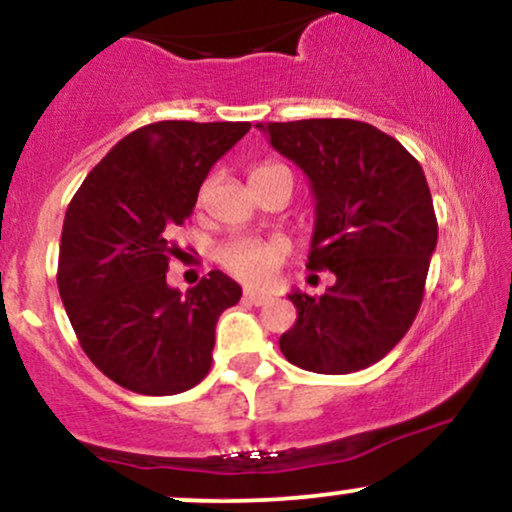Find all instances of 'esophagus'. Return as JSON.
Instances as JSON below:
<instances>
[{"mask_svg":"<svg viewBox=\"0 0 512 512\" xmlns=\"http://www.w3.org/2000/svg\"><path fill=\"white\" fill-rule=\"evenodd\" d=\"M267 293H260V291H250V289H245L243 291V301L245 303H252V305H264L267 303Z\"/></svg>","mask_w":512,"mask_h":512,"instance_id":"1","label":"esophagus"}]
</instances>
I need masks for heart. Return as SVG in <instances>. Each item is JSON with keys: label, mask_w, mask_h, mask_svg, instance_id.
I'll return each instance as SVG.
<instances>
[{"label": "heart", "mask_w": 512, "mask_h": 512, "mask_svg": "<svg viewBox=\"0 0 512 512\" xmlns=\"http://www.w3.org/2000/svg\"><path fill=\"white\" fill-rule=\"evenodd\" d=\"M274 163H264L252 170V175L260 173L264 168H272ZM289 245L281 238L260 240V238H231L216 250V262L245 284L260 286L267 284L276 274V269L284 262Z\"/></svg>", "instance_id": "heart-1"}]
</instances>
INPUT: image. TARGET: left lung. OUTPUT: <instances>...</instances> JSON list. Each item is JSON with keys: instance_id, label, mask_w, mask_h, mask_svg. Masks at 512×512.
Returning <instances> with one entry per match:
<instances>
[{"instance_id": "left-lung-1", "label": "left lung", "mask_w": 512, "mask_h": 512, "mask_svg": "<svg viewBox=\"0 0 512 512\" xmlns=\"http://www.w3.org/2000/svg\"><path fill=\"white\" fill-rule=\"evenodd\" d=\"M257 127L310 178L317 204L308 267L337 276L322 296L291 293L298 317L281 334V354L325 375L373 366L409 332L424 301L438 243L424 170L368 122L325 117Z\"/></svg>"}]
</instances>
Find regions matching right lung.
I'll list each match as a JSON object with an SVG mask.
<instances>
[{
  "label": "right lung",
  "instance_id": "right-lung-1",
  "mask_svg": "<svg viewBox=\"0 0 512 512\" xmlns=\"http://www.w3.org/2000/svg\"><path fill=\"white\" fill-rule=\"evenodd\" d=\"M250 122L163 120L134 129L67 207L57 286L81 349L113 383L178 395L211 368L219 315L243 296L219 269L180 293L166 284L175 226L190 219L211 166Z\"/></svg>",
  "mask_w": 512,
  "mask_h": 512
}]
</instances>
